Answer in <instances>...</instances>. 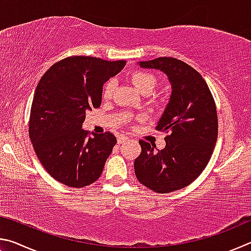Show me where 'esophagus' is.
<instances>
[{
    "label": "esophagus",
    "instance_id": "obj_1",
    "mask_svg": "<svg viewBox=\"0 0 251 251\" xmlns=\"http://www.w3.org/2000/svg\"><path fill=\"white\" fill-rule=\"evenodd\" d=\"M128 141V137H126V136H120V137L117 138V143L118 144H123L124 142Z\"/></svg>",
    "mask_w": 251,
    "mask_h": 251
}]
</instances>
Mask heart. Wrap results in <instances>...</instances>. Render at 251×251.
I'll return each instance as SVG.
<instances>
[{
    "mask_svg": "<svg viewBox=\"0 0 251 251\" xmlns=\"http://www.w3.org/2000/svg\"><path fill=\"white\" fill-rule=\"evenodd\" d=\"M130 80L136 90L141 93L151 92L157 84V79L155 76L151 73H148V72H144V71L134 72V73L131 74ZM113 90H114V83L113 80H109V82L105 84V86L103 88L104 99H110L113 94Z\"/></svg>",
    "mask_w": 251,
    "mask_h": 251,
    "instance_id": "obj_1",
    "label": "heart"
}]
</instances>
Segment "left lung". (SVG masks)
I'll list each match as a JSON object with an SVG mask.
<instances>
[{"label": "left lung", "instance_id": "8db88e82", "mask_svg": "<svg viewBox=\"0 0 251 251\" xmlns=\"http://www.w3.org/2000/svg\"><path fill=\"white\" fill-rule=\"evenodd\" d=\"M138 64L166 74L172 95L156 127L168 133L166 146L155 151L150 143L139 141L135 175L156 193H172L192 184L210 159L218 135L215 100L202 76L180 59L158 57Z\"/></svg>", "mask_w": 251, "mask_h": 251}]
</instances>
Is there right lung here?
Returning <instances> with one entry per match:
<instances>
[{
  "instance_id": "add662e5",
  "label": "right lung",
  "mask_w": 251,
  "mask_h": 251,
  "mask_svg": "<svg viewBox=\"0 0 251 251\" xmlns=\"http://www.w3.org/2000/svg\"><path fill=\"white\" fill-rule=\"evenodd\" d=\"M125 61L72 56L42 76L33 97L28 134L37 158L55 180L82 188L99 179L116 137L109 131L88 137L82 125L87 110L101 103L105 82Z\"/></svg>"
}]
</instances>
